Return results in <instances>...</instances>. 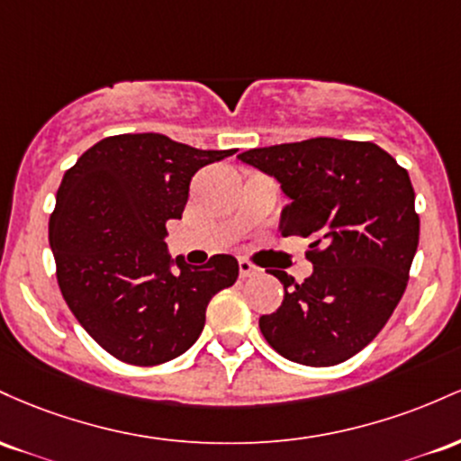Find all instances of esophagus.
Segmentation results:
<instances>
[{
    "instance_id": "esophagus-1",
    "label": "esophagus",
    "mask_w": 461,
    "mask_h": 461,
    "mask_svg": "<svg viewBox=\"0 0 461 461\" xmlns=\"http://www.w3.org/2000/svg\"><path fill=\"white\" fill-rule=\"evenodd\" d=\"M258 270L255 266H252L250 261H246V258H240V276L241 278H248V276H252V274H257Z\"/></svg>"
}]
</instances>
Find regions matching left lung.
<instances>
[{
    "label": "left lung",
    "mask_w": 461,
    "mask_h": 461,
    "mask_svg": "<svg viewBox=\"0 0 461 461\" xmlns=\"http://www.w3.org/2000/svg\"><path fill=\"white\" fill-rule=\"evenodd\" d=\"M237 158L272 176L289 198L281 235L312 240L313 274L304 283L270 272L285 296L258 318L263 338L296 364H342L379 335L407 287L420 235L410 174L375 143L330 137Z\"/></svg>",
    "instance_id": "8db88e82"
}]
</instances>
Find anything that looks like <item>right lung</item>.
<instances>
[{"instance_id":"add662e5","label":"right lung","mask_w":461,"mask_h":461,"mask_svg":"<svg viewBox=\"0 0 461 461\" xmlns=\"http://www.w3.org/2000/svg\"><path fill=\"white\" fill-rule=\"evenodd\" d=\"M230 154L158 132L117 134L63 176L50 217L60 292L119 361L157 366L183 355L203 333L211 298L240 276L235 257L189 266L165 244V224L183 217L194 174Z\"/></svg>"}]
</instances>
